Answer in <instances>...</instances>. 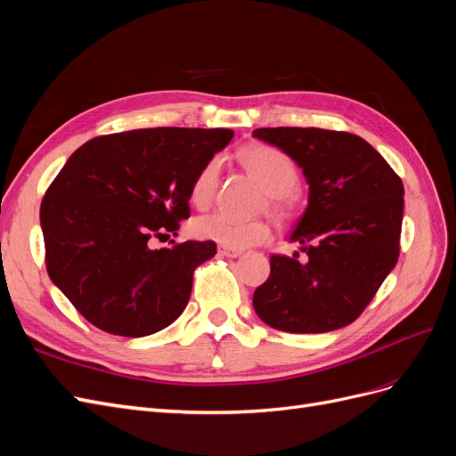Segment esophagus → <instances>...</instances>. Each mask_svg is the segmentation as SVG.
<instances>
[{"instance_id":"34e87169","label":"esophagus","mask_w":456,"mask_h":456,"mask_svg":"<svg viewBox=\"0 0 456 456\" xmlns=\"http://www.w3.org/2000/svg\"><path fill=\"white\" fill-rule=\"evenodd\" d=\"M218 253L223 256H228V258H238V256L243 255L240 249H230V247H220Z\"/></svg>"}]
</instances>
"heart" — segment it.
<instances>
[{
    "label": "heart",
    "mask_w": 456,
    "mask_h": 456,
    "mask_svg": "<svg viewBox=\"0 0 456 456\" xmlns=\"http://www.w3.org/2000/svg\"><path fill=\"white\" fill-rule=\"evenodd\" d=\"M241 159L258 181L270 191L273 205L278 209H287L291 194L298 186L297 163L283 150L256 144L241 151ZM220 161L216 158L207 161L198 171L194 183L190 186L191 203L198 207L209 205L218 184ZM191 232L200 240L215 241L230 249H247L270 238V224L260 218H238L230 213L218 211L196 218L191 223Z\"/></svg>",
    "instance_id": "obj_1"
}]
</instances>
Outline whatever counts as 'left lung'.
I'll list each match as a JSON object with an SVG mask.
<instances>
[{
  "label": "left lung",
  "instance_id": "8db88e82",
  "mask_svg": "<svg viewBox=\"0 0 456 456\" xmlns=\"http://www.w3.org/2000/svg\"><path fill=\"white\" fill-rule=\"evenodd\" d=\"M255 139L283 150L308 184V205L289 241L300 260L273 255L253 308L285 333L350 325L399 256L403 183L362 136L315 127H262Z\"/></svg>",
  "mask_w": 456,
  "mask_h": 456
}]
</instances>
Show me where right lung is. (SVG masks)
Listing matches in <instances>:
<instances>
[{
  "instance_id": "1",
  "label": "right lung",
  "mask_w": 456,
  "mask_h": 456,
  "mask_svg": "<svg viewBox=\"0 0 456 456\" xmlns=\"http://www.w3.org/2000/svg\"><path fill=\"white\" fill-rule=\"evenodd\" d=\"M230 129L156 127L96 136L68 158L41 201L51 281L106 333L148 337L188 305L194 270L213 241L151 249V236L190 216L198 171Z\"/></svg>"
}]
</instances>
